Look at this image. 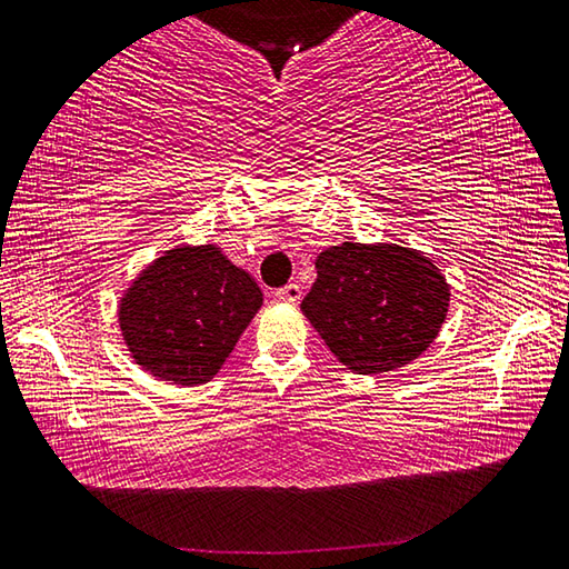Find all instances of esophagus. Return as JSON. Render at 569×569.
I'll list each match as a JSON object with an SVG mask.
<instances>
[{
  "instance_id": "1",
  "label": "esophagus",
  "mask_w": 569,
  "mask_h": 569,
  "mask_svg": "<svg viewBox=\"0 0 569 569\" xmlns=\"http://www.w3.org/2000/svg\"><path fill=\"white\" fill-rule=\"evenodd\" d=\"M276 299L288 301V303H296V301L301 299V286H299V283H288V286H283V288H278Z\"/></svg>"
}]
</instances>
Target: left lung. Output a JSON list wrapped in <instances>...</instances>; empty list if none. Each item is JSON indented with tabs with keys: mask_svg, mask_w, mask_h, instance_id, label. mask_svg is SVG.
I'll return each instance as SVG.
<instances>
[{
	"mask_svg": "<svg viewBox=\"0 0 569 569\" xmlns=\"http://www.w3.org/2000/svg\"><path fill=\"white\" fill-rule=\"evenodd\" d=\"M448 301L446 276L422 252L341 242L319 252L301 311L341 365L377 375L410 365L436 341Z\"/></svg>",
	"mask_w": 569,
	"mask_h": 569,
	"instance_id": "obj_1",
	"label": "left lung"
}]
</instances>
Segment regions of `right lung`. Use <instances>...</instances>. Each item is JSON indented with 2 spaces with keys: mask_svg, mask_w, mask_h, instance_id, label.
I'll list each match as a JSON object with an SVG mask.
<instances>
[{
  "mask_svg": "<svg viewBox=\"0 0 569 569\" xmlns=\"http://www.w3.org/2000/svg\"><path fill=\"white\" fill-rule=\"evenodd\" d=\"M260 303L258 283L218 246H177L123 293L119 327L141 369L192 387L220 372Z\"/></svg>",
  "mask_w": 569,
  "mask_h": 569,
  "instance_id": "1",
  "label": "right lung"
}]
</instances>
